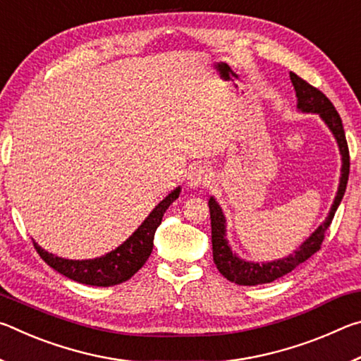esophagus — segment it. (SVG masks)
<instances>
[{
  "label": "esophagus",
  "instance_id": "esophagus-1",
  "mask_svg": "<svg viewBox=\"0 0 361 361\" xmlns=\"http://www.w3.org/2000/svg\"><path fill=\"white\" fill-rule=\"evenodd\" d=\"M210 183V175L209 170H207L204 166H197L194 167L191 172L188 175V185L191 188H204Z\"/></svg>",
  "mask_w": 361,
  "mask_h": 361
}]
</instances>
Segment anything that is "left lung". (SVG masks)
Here are the masks:
<instances>
[{
	"label": "left lung",
	"mask_w": 361,
	"mask_h": 361,
	"mask_svg": "<svg viewBox=\"0 0 361 361\" xmlns=\"http://www.w3.org/2000/svg\"><path fill=\"white\" fill-rule=\"evenodd\" d=\"M290 79L293 82L296 92V108L301 113H312L319 114L322 121L325 122L326 127L331 130L333 137L336 138L338 148L341 152V178L336 197L333 200L331 209H329L328 216L325 218L319 228H317L307 239H305L301 245H299L295 252L286 256V258L267 261V262H253L242 259L237 256L229 245L228 231H226V216L221 210V207L216 202V199L210 197L209 207H210V219H212V247H213V261H215L216 269L221 272L229 282H234L237 285H262L271 283L274 280L286 276L293 269H296L301 262L309 259L310 256L320 250L323 239H325V232L331 224L334 213L338 210L342 197H344L347 180H349V169H350V157H349V148H347V140L344 133V127H342L341 116L336 111L333 103L326 99V95L315 89L314 85L305 82L304 79L299 78L295 73H290Z\"/></svg>",
	"instance_id": "1"
}]
</instances>
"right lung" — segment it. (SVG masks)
Wrapping results in <instances>:
<instances>
[{
    "instance_id": "1",
    "label": "right lung",
    "mask_w": 361,
    "mask_h": 361,
    "mask_svg": "<svg viewBox=\"0 0 361 361\" xmlns=\"http://www.w3.org/2000/svg\"><path fill=\"white\" fill-rule=\"evenodd\" d=\"M181 188H175L166 199L161 200L148 218L138 226L133 234L111 252L94 259H65L42 250L35 243L36 252L49 266L75 282L92 286H113L129 280L148 261L154 245V234L162 216L173 200L178 199Z\"/></svg>"
}]
</instances>
